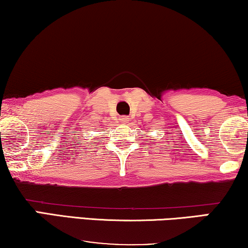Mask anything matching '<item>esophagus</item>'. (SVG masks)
Here are the masks:
<instances>
[{"label": "esophagus", "mask_w": 248, "mask_h": 248, "mask_svg": "<svg viewBox=\"0 0 248 248\" xmlns=\"http://www.w3.org/2000/svg\"><path fill=\"white\" fill-rule=\"evenodd\" d=\"M120 121H121V123H123V124H126V123H128V121H130V117L128 116H121L120 117Z\"/></svg>", "instance_id": "obj_1"}]
</instances>
